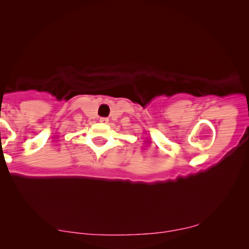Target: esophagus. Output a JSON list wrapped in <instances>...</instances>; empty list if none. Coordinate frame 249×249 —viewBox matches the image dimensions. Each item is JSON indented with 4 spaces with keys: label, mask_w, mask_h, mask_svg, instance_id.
I'll use <instances>...</instances> for the list:
<instances>
[{
    "label": "esophagus",
    "mask_w": 249,
    "mask_h": 249,
    "mask_svg": "<svg viewBox=\"0 0 249 249\" xmlns=\"http://www.w3.org/2000/svg\"><path fill=\"white\" fill-rule=\"evenodd\" d=\"M100 122H101V123L107 124V123H108V119H107V117H101V119H100Z\"/></svg>",
    "instance_id": "esophagus-1"
}]
</instances>
